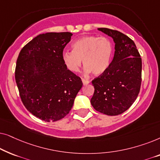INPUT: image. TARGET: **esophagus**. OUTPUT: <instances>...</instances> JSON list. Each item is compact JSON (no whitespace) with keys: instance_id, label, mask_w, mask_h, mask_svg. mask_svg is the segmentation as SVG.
<instances>
[{"instance_id":"esophagus-1","label":"esophagus","mask_w":160,"mask_h":160,"mask_svg":"<svg viewBox=\"0 0 160 160\" xmlns=\"http://www.w3.org/2000/svg\"><path fill=\"white\" fill-rule=\"evenodd\" d=\"M82 80L83 84H84V85H87V84H88L89 83V81L84 79V78H82Z\"/></svg>"}]
</instances>
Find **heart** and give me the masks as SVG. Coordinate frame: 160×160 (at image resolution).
<instances>
[{
    "mask_svg": "<svg viewBox=\"0 0 160 160\" xmlns=\"http://www.w3.org/2000/svg\"><path fill=\"white\" fill-rule=\"evenodd\" d=\"M73 51L62 53L64 64L70 71H79L83 61L87 73L100 75L108 68L113 52L111 41L105 36H87L76 41L72 44Z\"/></svg>",
    "mask_w": 160,
    "mask_h": 160,
    "instance_id": "b5f03b06",
    "label": "heart"
}]
</instances>
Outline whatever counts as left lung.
<instances>
[{"instance_id": "left-lung-1", "label": "left lung", "mask_w": 160, "mask_h": 160, "mask_svg": "<svg viewBox=\"0 0 160 160\" xmlns=\"http://www.w3.org/2000/svg\"><path fill=\"white\" fill-rule=\"evenodd\" d=\"M115 43L114 57L108 68L92 81L95 92L91 104L108 116L121 114L132 106L141 84L142 60L134 41L118 30L100 28Z\"/></svg>"}]
</instances>
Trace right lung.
Instances as JSON below:
<instances>
[{
    "label": "right lung",
    "instance_id": "1",
    "mask_svg": "<svg viewBox=\"0 0 160 160\" xmlns=\"http://www.w3.org/2000/svg\"><path fill=\"white\" fill-rule=\"evenodd\" d=\"M71 32H47L28 42L19 52L15 80L28 111L45 122L64 118L73 107L83 83L62 60Z\"/></svg>",
    "mask_w": 160,
    "mask_h": 160
}]
</instances>
